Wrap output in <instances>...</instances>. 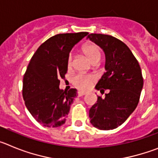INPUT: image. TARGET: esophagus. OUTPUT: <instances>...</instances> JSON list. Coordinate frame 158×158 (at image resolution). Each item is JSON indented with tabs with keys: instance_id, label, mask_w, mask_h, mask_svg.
<instances>
[{
	"instance_id": "esophagus-1",
	"label": "esophagus",
	"mask_w": 158,
	"mask_h": 158,
	"mask_svg": "<svg viewBox=\"0 0 158 158\" xmlns=\"http://www.w3.org/2000/svg\"><path fill=\"white\" fill-rule=\"evenodd\" d=\"M85 94H86V93H84V92H77L78 96H84V95H85Z\"/></svg>"
}]
</instances>
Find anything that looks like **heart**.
Segmentation results:
<instances>
[{
  "mask_svg": "<svg viewBox=\"0 0 158 158\" xmlns=\"http://www.w3.org/2000/svg\"><path fill=\"white\" fill-rule=\"evenodd\" d=\"M81 51L85 54L93 64L100 62L102 58L101 51L98 45L93 42H88L85 43L81 47ZM73 65V55L71 53L68 54L66 59V66L68 69H70ZM96 81V78L91 74L80 73L77 74L73 79V85L77 89L81 91H86L92 87Z\"/></svg>",
  "mask_w": 158,
  "mask_h": 158,
  "instance_id": "heart-1",
  "label": "heart"
}]
</instances>
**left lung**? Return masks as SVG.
<instances>
[{
    "label": "left lung",
    "instance_id": "obj_1",
    "mask_svg": "<svg viewBox=\"0 0 158 158\" xmlns=\"http://www.w3.org/2000/svg\"><path fill=\"white\" fill-rule=\"evenodd\" d=\"M88 38L105 53L106 72L96 85L105 98L89 109L91 123L100 130H112L120 126L135 111L140 99L143 77L138 60L121 40L104 34H89Z\"/></svg>",
    "mask_w": 158,
    "mask_h": 158
}]
</instances>
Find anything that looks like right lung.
Returning a JSON list of instances; mask_svg holds the SVG:
<instances>
[{
  "instance_id": "1",
  "label": "right lung",
  "mask_w": 158,
  "mask_h": 158,
  "mask_svg": "<svg viewBox=\"0 0 158 158\" xmlns=\"http://www.w3.org/2000/svg\"><path fill=\"white\" fill-rule=\"evenodd\" d=\"M88 32L58 34L42 43L23 75V94L25 105L37 122L47 127L65 123L77 90L59 89L60 80L67 72L69 51Z\"/></svg>"
}]
</instances>
